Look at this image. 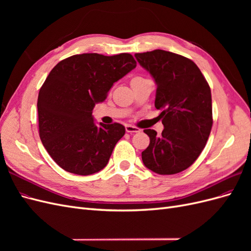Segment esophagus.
<instances>
[{
  "label": "esophagus",
  "instance_id": "34e87169",
  "mask_svg": "<svg viewBox=\"0 0 251 251\" xmlns=\"http://www.w3.org/2000/svg\"><path fill=\"white\" fill-rule=\"evenodd\" d=\"M126 131L127 133H139L140 132V128L136 127V126H130V125H126Z\"/></svg>",
  "mask_w": 251,
  "mask_h": 251
}]
</instances>
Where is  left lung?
I'll return each mask as SVG.
<instances>
[{
	"label": "left lung",
	"instance_id": "obj_1",
	"mask_svg": "<svg viewBox=\"0 0 251 251\" xmlns=\"http://www.w3.org/2000/svg\"><path fill=\"white\" fill-rule=\"evenodd\" d=\"M136 59L154 78L155 107L161 110L160 136L144 130L149 147L143 164L159 175H174L189 168L205 148L212 126L211 92L193 60L170 51L136 53Z\"/></svg>",
	"mask_w": 251,
	"mask_h": 251
}]
</instances>
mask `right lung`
I'll list each match as a JSON object with an SVG mask.
<instances>
[{
    "label": "right lung",
    "instance_id": "obj_1",
    "mask_svg": "<svg viewBox=\"0 0 251 251\" xmlns=\"http://www.w3.org/2000/svg\"><path fill=\"white\" fill-rule=\"evenodd\" d=\"M136 67L128 53H83L59 62L37 98L40 137L63 170L81 176L101 171L126 133L120 124L96 126L92 111L116 82Z\"/></svg>",
    "mask_w": 251,
    "mask_h": 251
}]
</instances>
